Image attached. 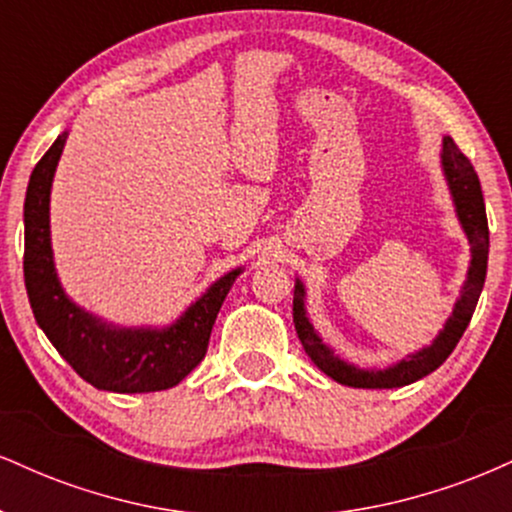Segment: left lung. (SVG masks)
<instances>
[{
    "instance_id": "left-lung-1",
    "label": "left lung",
    "mask_w": 512,
    "mask_h": 512,
    "mask_svg": "<svg viewBox=\"0 0 512 512\" xmlns=\"http://www.w3.org/2000/svg\"><path fill=\"white\" fill-rule=\"evenodd\" d=\"M440 166H443L445 182H448L452 204H455L457 221H460L464 236L469 240L472 260H469L467 279H464L452 315L445 320L443 330L436 334L431 344L414 351V354L399 358L397 363L387 368H361L356 363H349L346 358L334 354L330 344L322 342V337L317 334L313 322H310L308 310H305V284L301 279H296V289H293V325H296L298 339H301L310 361L322 373L337 380L339 385L363 387V390H392V387L416 383V380L433 373L452 354V349H455L464 330H467L469 320H472L481 289H484L486 262H489V221H486L484 195H481V185L477 173H474V166L457 149V144L450 137H443Z\"/></svg>"
}]
</instances>
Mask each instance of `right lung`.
I'll list each match as a JSON object with an SVG mask.
<instances>
[{
  "label": "right lung",
  "mask_w": 512,
  "mask_h": 512,
  "mask_svg": "<svg viewBox=\"0 0 512 512\" xmlns=\"http://www.w3.org/2000/svg\"><path fill=\"white\" fill-rule=\"evenodd\" d=\"M64 144L67 132L33 168L23 204V279L35 322L64 361L98 390L137 395L175 387L207 354L211 327L243 267L219 276L166 327H122L88 313L62 289L52 257L50 192Z\"/></svg>",
  "instance_id": "obj_1"
}]
</instances>
